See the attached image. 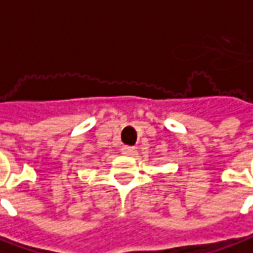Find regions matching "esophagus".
<instances>
[{
	"instance_id": "1",
	"label": "esophagus",
	"mask_w": 253,
	"mask_h": 253,
	"mask_svg": "<svg viewBox=\"0 0 253 253\" xmlns=\"http://www.w3.org/2000/svg\"><path fill=\"white\" fill-rule=\"evenodd\" d=\"M134 152H135V148H134V147L125 145V147L122 148V154H125V155H134Z\"/></svg>"
}]
</instances>
